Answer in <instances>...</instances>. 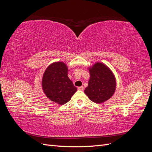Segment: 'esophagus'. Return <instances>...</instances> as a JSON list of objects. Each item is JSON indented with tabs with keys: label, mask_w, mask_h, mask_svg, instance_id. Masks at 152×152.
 I'll use <instances>...</instances> for the list:
<instances>
[{
	"label": "esophagus",
	"mask_w": 152,
	"mask_h": 152,
	"mask_svg": "<svg viewBox=\"0 0 152 152\" xmlns=\"http://www.w3.org/2000/svg\"><path fill=\"white\" fill-rule=\"evenodd\" d=\"M84 89V88L83 86H80V87H78V89H79V91H83Z\"/></svg>",
	"instance_id": "34e87169"
}]
</instances>
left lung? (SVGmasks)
I'll return each mask as SVG.
<instances>
[{
    "label": "left lung",
    "mask_w": 152,
    "mask_h": 152,
    "mask_svg": "<svg viewBox=\"0 0 152 152\" xmlns=\"http://www.w3.org/2000/svg\"><path fill=\"white\" fill-rule=\"evenodd\" d=\"M90 79L84 93L94 103H103L114 94L116 81L112 71L101 63L89 68Z\"/></svg>",
    "instance_id": "obj_1"
}]
</instances>
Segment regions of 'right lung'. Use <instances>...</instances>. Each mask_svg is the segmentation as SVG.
Instances as JSON below:
<instances>
[{
  "mask_svg": "<svg viewBox=\"0 0 152 152\" xmlns=\"http://www.w3.org/2000/svg\"><path fill=\"white\" fill-rule=\"evenodd\" d=\"M42 89L47 97L59 104L70 100L77 89L68 77V68L64 63L49 65L42 78Z\"/></svg>",
  "mask_w": 152,
  "mask_h": 152,
  "instance_id": "right-lung-1",
  "label": "right lung"
}]
</instances>
